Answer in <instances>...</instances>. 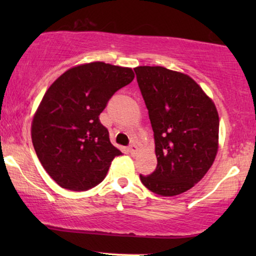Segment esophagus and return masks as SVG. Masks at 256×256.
Here are the masks:
<instances>
[{"label": "esophagus", "mask_w": 256, "mask_h": 256, "mask_svg": "<svg viewBox=\"0 0 256 256\" xmlns=\"http://www.w3.org/2000/svg\"><path fill=\"white\" fill-rule=\"evenodd\" d=\"M128 150H129V152L132 154V155H135V154L138 152V146H135V143H130V144H129V146H128Z\"/></svg>", "instance_id": "esophagus-1"}]
</instances>
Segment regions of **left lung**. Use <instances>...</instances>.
<instances>
[{"instance_id":"left-lung-1","label":"left lung","mask_w":256,"mask_h":256,"mask_svg":"<svg viewBox=\"0 0 256 256\" xmlns=\"http://www.w3.org/2000/svg\"><path fill=\"white\" fill-rule=\"evenodd\" d=\"M136 79L149 113L157 166L140 174L146 188L177 196L197 184L216 158L219 116L194 79L162 66H138Z\"/></svg>"}]
</instances>
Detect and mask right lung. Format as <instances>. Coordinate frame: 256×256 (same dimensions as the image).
Listing matches in <instances>:
<instances>
[{
    "mask_svg": "<svg viewBox=\"0 0 256 256\" xmlns=\"http://www.w3.org/2000/svg\"><path fill=\"white\" fill-rule=\"evenodd\" d=\"M134 76L132 68L96 62L70 68L48 87L34 116L31 138L42 166L62 188L96 186L114 157L122 155L99 115Z\"/></svg>",
    "mask_w": 256,
    "mask_h": 256,
    "instance_id": "1",
    "label": "right lung"
}]
</instances>
